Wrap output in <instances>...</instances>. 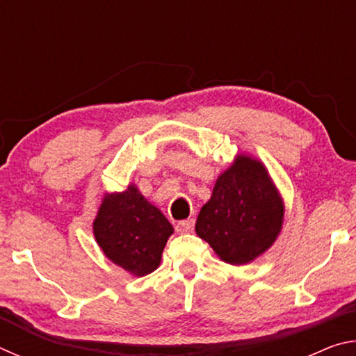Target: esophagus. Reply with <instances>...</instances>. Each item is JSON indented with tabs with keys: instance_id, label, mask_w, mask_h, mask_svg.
I'll return each mask as SVG.
<instances>
[{
	"instance_id": "34e87169",
	"label": "esophagus",
	"mask_w": 356,
	"mask_h": 356,
	"mask_svg": "<svg viewBox=\"0 0 356 356\" xmlns=\"http://www.w3.org/2000/svg\"><path fill=\"white\" fill-rule=\"evenodd\" d=\"M193 229H195V220H193V218L179 221L177 226H176V231L179 234H190V232H193Z\"/></svg>"
}]
</instances>
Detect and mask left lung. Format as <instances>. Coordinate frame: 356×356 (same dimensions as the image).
Instances as JSON below:
<instances>
[{
  "label": "left lung",
  "instance_id": "1",
  "mask_svg": "<svg viewBox=\"0 0 356 356\" xmlns=\"http://www.w3.org/2000/svg\"><path fill=\"white\" fill-rule=\"evenodd\" d=\"M282 222L284 201L268 170L254 156L238 154L216 179L195 229L222 262L245 265L276 242Z\"/></svg>",
  "mask_w": 356,
  "mask_h": 356
}]
</instances>
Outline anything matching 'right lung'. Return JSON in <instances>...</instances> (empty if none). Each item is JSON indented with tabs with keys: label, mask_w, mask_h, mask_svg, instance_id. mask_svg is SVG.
Listing matches in <instances>:
<instances>
[{
	"label": "right lung",
	"mask_w": 356,
	"mask_h": 356,
	"mask_svg": "<svg viewBox=\"0 0 356 356\" xmlns=\"http://www.w3.org/2000/svg\"><path fill=\"white\" fill-rule=\"evenodd\" d=\"M92 231L113 264L134 276H146L159 268L174 227L135 184H129L120 193H105Z\"/></svg>",
	"instance_id": "add662e5"
}]
</instances>
